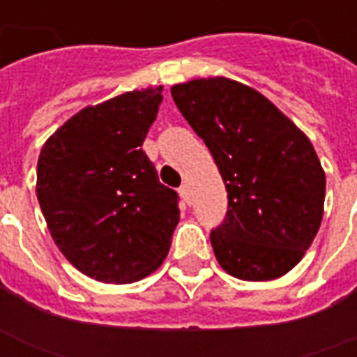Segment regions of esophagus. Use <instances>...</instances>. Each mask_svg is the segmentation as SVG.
Returning <instances> with one entry per match:
<instances>
[{"label": "esophagus", "instance_id": "1", "mask_svg": "<svg viewBox=\"0 0 357 357\" xmlns=\"http://www.w3.org/2000/svg\"><path fill=\"white\" fill-rule=\"evenodd\" d=\"M179 195H181V197H183V201L185 202H189V199H191V187L187 185H181L179 187Z\"/></svg>", "mask_w": 357, "mask_h": 357}]
</instances>
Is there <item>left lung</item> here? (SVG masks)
Segmentation results:
<instances>
[{
  "label": "left lung",
  "instance_id": "8db88e82",
  "mask_svg": "<svg viewBox=\"0 0 357 357\" xmlns=\"http://www.w3.org/2000/svg\"><path fill=\"white\" fill-rule=\"evenodd\" d=\"M227 189L210 233L218 264L243 281H271L304 258L319 231L325 172L312 141L268 97L224 76L172 86Z\"/></svg>",
  "mask_w": 357,
  "mask_h": 357
}]
</instances>
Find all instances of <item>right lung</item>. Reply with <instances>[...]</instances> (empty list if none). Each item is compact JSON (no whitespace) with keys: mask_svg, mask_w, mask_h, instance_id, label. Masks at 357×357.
Listing matches in <instances>:
<instances>
[{"mask_svg":"<svg viewBox=\"0 0 357 357\" xmlns=\"http://www.w3.org/2000/svg\"><path fill=\"white\" fill-rule=\"evenodd\" d=\"M162 86L135 89L68 118L43 143L36 195L57 248L101 283L160 268L179 222L178 193L141 151Z\"/></svg>","mask_w":357,"mask_h":357,"instance_id":"1","label":"right lung"}]
</instances>
